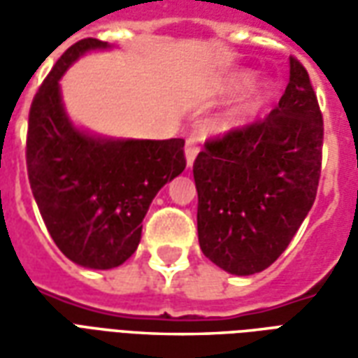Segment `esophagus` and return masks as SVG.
<instances>
[{
  "mask_svg": "<svg viewBox=\"0 0 358 358\" xmlns=\"http://www.w3.org/2000/svg\"><path fill=\"white\" fill-rule=\"evenodd\" d=\"M197 151H199V143L195 138H187L186 140V163L187 166H192L197 157Z\"/></svg>",
  "mask_w": 358,
  "mask_h": 358,
  "instance_id": "obj_1",
  "label": "esophagus"
}]
</instances>
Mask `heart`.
<instances>
[{"label":"heart","instance_id":"obj_1","mask_svg":"<svg viewBox=\"0 0 358 358\" xmlns=\"http://www.w3.org/2000/svg\"><path fill=\"white\" fill-rule=\"evenodd\" d=\"M253 80H255V74L251 73V71H240V73L232 74L228 78L224 92L228 95L240 94L243 90H248L253 84ZM270 94H272V84L270 82H263L257 88H253V92L249 94L248 99L241 103L240 107L236 109V113H234V122L241 124V122H248L253 117H257L261 113V109L266 105V101L270 99Z\"/></svg>","mask_w":358,"mask_h":358}]
</instances>
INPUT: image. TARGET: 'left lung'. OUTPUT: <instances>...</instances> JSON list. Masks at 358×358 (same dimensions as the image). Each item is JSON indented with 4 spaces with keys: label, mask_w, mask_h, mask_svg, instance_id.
<instances>
[{
    "label": "left lung",
    "mask_w": 358,
    "mask_h": 358,
    "mask_svg": "<svg viewBox=\"0 0 358 358\" xmlns=\"http://www.w3.org/2000/svg\"><path fill=\"white\" fill-rule=\"evenodd\" d=\"M322 140L308 73L289 57V82L276 109L209 140L195 159L203 255L238 276L268 268L315 203Z\"/></svg>",
    "instance_id": "left-lung-1"
}]
</instances>
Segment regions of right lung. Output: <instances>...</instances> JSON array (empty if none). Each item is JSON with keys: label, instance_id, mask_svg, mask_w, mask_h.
<instances>
[{"label": "right lung", "instance_id": "right-lung-1", "mask_svg": "<svg viewBox=\"0 0 358 358\" xmlns=\"http://www.w3.org/2000/svg\"><path fill=\"white\" fill-rule=\"evenodd\" d=\"M110 45L80 40L57 59L28 115L27 169L48 232L73 263L109 270L130 259L157 192L186 169L184 140H110L71 122L59 80L76 59Z\"/></svg>", "mask_w": 358, "mask_h": 358}]
</instances>
